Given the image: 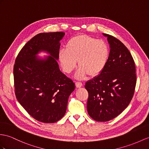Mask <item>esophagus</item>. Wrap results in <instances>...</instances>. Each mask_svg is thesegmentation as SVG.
<instances>
[{"mask_svg":"<svg viewBox=\"0 0 149 149\" xmlns=\"http://www.w3.org/2000/svg\"><path fill=\"white\" fill-rule=\"evenodd\" d=\"M75 85H76V86L77 87V88H80V87H81L83 86V84H82L81 82L77 81L75 83Z\"/></svg>","mask_w":149,"mask_h":149,"instance_id":"1","label":"esophagus"}]
</instances>
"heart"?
Listing matches in <instances>:
<instances>
[{"mask_svg":"<svg viewBox=\"0 0 149 149\" xmlns=\"http://www.w3.org/2000/svg\"><path fill=\"white\" fill-rule=\"evenodd\" d=\"M58 57L66 73L74 70L78 61L79 68L76 77L83 78L88 74L93 78L100 74L106 68L110 57V48L102 40L79 35L69 40L66 49L60 50Z\"/></svg>","mask_w":149,"mask_h":149,"instance_id":"heart-1","label":"heart"}]
</instances>
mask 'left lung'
Wrapping results in <instances>:
<instances>
[{
	"mask_svg": "<svg viewBox=\"0 0 149 149\" xmlns=\"http://www.w3.org/2000/svg\"><path fill=\"white\" fill-rule=\"evenodd\" d=\"M110 45V57L106 68L88 81L87 111L97 121H108L128 107L135 92L136 76L134 60L128 49L116 38L103 33Z\"/></svg>",
	"mask_w": 149,
	"mask_h": 149,
	"instance_id": "obj_1",
	"label": "left lung"
}]
</instances>
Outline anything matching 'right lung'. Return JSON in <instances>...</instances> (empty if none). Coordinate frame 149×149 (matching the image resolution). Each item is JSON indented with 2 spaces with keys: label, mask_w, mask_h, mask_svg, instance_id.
<instances>
[{
  "label": "right lung",
  "mask_w": 149,
  "mask_h": 149,
  "mask_svg": "<svg viewBox=\"0 0 149 149\" xmlns=\"http://www.w3.org/2000/svg\"><path fill=\"white\" fill-rule=\"evenodd\" d=\"M63 32L42 33L28 41L16 57L14 79L17 100L36 120L56 123L66 113L68 98L75 85L59 70L60 40ZM49 54L38 58L40 52Z\"/></svg>",
  "instance_id": "right-lung-1"
}]
</instances>
